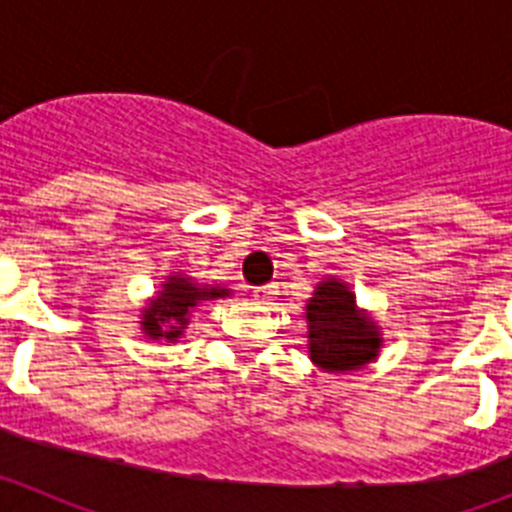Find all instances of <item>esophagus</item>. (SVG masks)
I'll list each match as a JSON object with an SVG mask.
<instances>
[{"label":"esophagus","mask_w":512,"mask_h":512,"mask_svg":"<svg viewBox=\"0 0 512 512\" xmlns=\"http://www.w3.org/2000/svg\"><path fill=\"white\" fill-rule=\"evenodd\" d=\"M277 289H279L277 284H266V287H256V289H253V300L261 302V305H269V302L279 295Z\"/></svg>","instance_id":"34e87169"}]
</instances>
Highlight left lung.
Masks as SVG:
<instances>
[{"instance_id": "1", "label": "left lung", "mask_w": 512, "mask_h": 512, "mask_svg": "<svg viewBox=\"0 0 512 512\" xmlns=\"http://www.w3.org/2000/svg\"><path fill=\"white\" fill-rule=\"evenodd\" d=\"M305 320L307 356L325 374L359 372L377 361L384 346L379 323L356 305V295L343 279L325 277L315 284Z\"/></svg>"}]
</instances>
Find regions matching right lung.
<instances>
[{
	"mask_svg": "<svg viewBox=\"0 0 512 512\" xmlns=\"http://www.w3.org/2000/svg\"><path fill=\"white\" fill-rule=\"evenodd\" d=\"M233 289L217 287V284H200L184 271H171L169 277L161 282L156 295L148 297L146 305L140 307V333L148 341H166L176 343L184 336L192 312L202 302L230 297Z\"/></svg>",
	"mask_w": 512,
	"mask_h": 512,
	"instance_id": "1",
	"label": "right lung"
}]
</instances>
